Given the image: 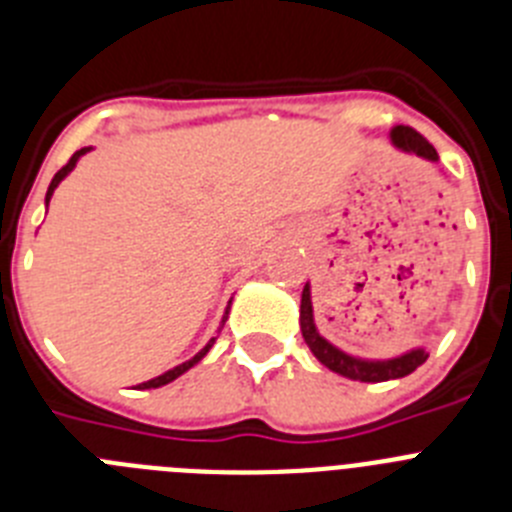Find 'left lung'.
Instances as JSON below:
<instances>
[{"instance_id": "obj_1", "label": "left lung", "mask_w": 512, "mask_h": 512, "mask_svg": "<svg viewBox=\"0 0 512 512\" xmlns=\"http://www.w3.org/2000/svg\"><path fill=\"white\" fill-rule=\"evenodd\" d=\"M392 140H395V146L405 148V151L418 153V156L428 158V161H438L436 148H433L418 130L408 128V125H397V128L392 130ZM300 328L302 338H305V343L310 346V351L315 354V359H318L320 364L328 366L330 372H338L348 379H359V382H387V379L408 377L410 372H415V369L428 359V354H425L423 348H415L410 354L397 356V359L390 361H361L338 351L336 346H330V343L320 336L318 330H315V323H312L310 287H307V284L305 289H302Z\"/></svg>"}]
</instances>
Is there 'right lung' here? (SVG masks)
Wrapping results in <instances>:
<instances>
[{
    "label": "right lung",
    "instance_id": "right-lung-1",
    "mask_svg": "<svg viewBox=\"0 0 512 512\" xmlns=\"http://www.w3.org/2000/svg\"><path fill=\"white\" fill-rule=\"evenodd\" d=\"M87 151H89V148H81V151H76V153H74V156H71V158H69V164L63 166V169H61V171H56V176H53V182H51V187H48V194H45V205H48V200H51V194H53V189H56V187H58V182H61L63 176H66V174H69V171H71V169H74V166H76V161H79V156H81V153H87ZM223 323H225V318H223ZM212 343H215V338H212V341H210V343H207V346H205V348H202L200 354L194 356V359H189V361H184V364L174 366V369H169V372H166V374H161V377H156V379H148V382L138 384V390H153V387H164V384L174 382V379H176V377H182V374H184V372H187V369H192V366H194V364H197V361H200V359H202V356H205V354H207V351H210V346H212Z\"/></svg>",
    "mask_w": 512,
    "mask_h": 512
}]
</instances>
